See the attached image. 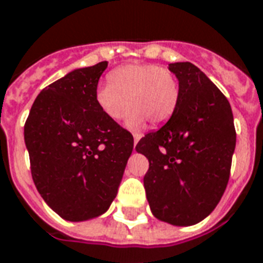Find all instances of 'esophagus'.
<instances>
[{
    "label": "esophagus",
    "mask_w": 263,
    "mask_h": 263,
    "mask_svg": "<svg viewBox=\"0 0 263 263\" xmlns=\"http://www.w3.org/2000/svg\"><path fill=\"white\" fill-rule=\"evenodd\" d=\"M133 138H134V149H136V145H137V142L140 141L141 136H140V134H133Z\"/></svg>",
    "instance_id": "1"
}]
</instances>
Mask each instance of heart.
<instances>
[{
	"label": "heart",
	"instance_id": "1",
	"mask_svg": "<svg viewBox=\"0 0 263 263\" xmlns=\"http://www.w3.org/2000/svg\"><path fill=\"white\" fill-rule=\"evenodd\" d=\"M179 83L167 68L153 64H126L108 74V83L96 88L99 108L112 121L126 117V125L142 129L146 122L160 126L171 118L179 102Z\"/></svg>",
	"mask_w": 263,
	"mask_h": 263
}]
</instances>
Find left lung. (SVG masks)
Instances as JSON below:
<instances>
[{
	"mask_svg": "<svg viewBox=\"0 0 263 263\" xmlns=\"http://www.w3.org/2000/svg\"><path fill=\"white\" fill-rule=\"evenodd\" d=\"M168 68L179 80L178 107L136 149L149 160L144 186L153 215L193 226L211 215L226 191L236 130L228 99L195 65Z\"/></svg>",
	"mask_w": 263,
	"mask_h": 263,
	"instance_id": "8db88e82",
	"label": "left lung"
}]
</instances>
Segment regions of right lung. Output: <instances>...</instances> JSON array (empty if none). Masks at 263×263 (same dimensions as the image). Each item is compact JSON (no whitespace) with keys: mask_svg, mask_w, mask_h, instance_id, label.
Listing matches in <instances>:
<instances>
[{"mask_svg":"<svg viewBox=\"0 0 263 263\" xmlns=\"http://www.w3.org/2000/svg\"><path fill=\"white\" fill-rule=\"evenodd\" d=\"M106 68L103 61L47 85L24 125L33 183L48 206L69 221L108 209L133 151V136L96 104Z\"/></svg>","mask_w":263,"mask_h":263,"instance_id":"1","label":"right lung"}]
</instances>
